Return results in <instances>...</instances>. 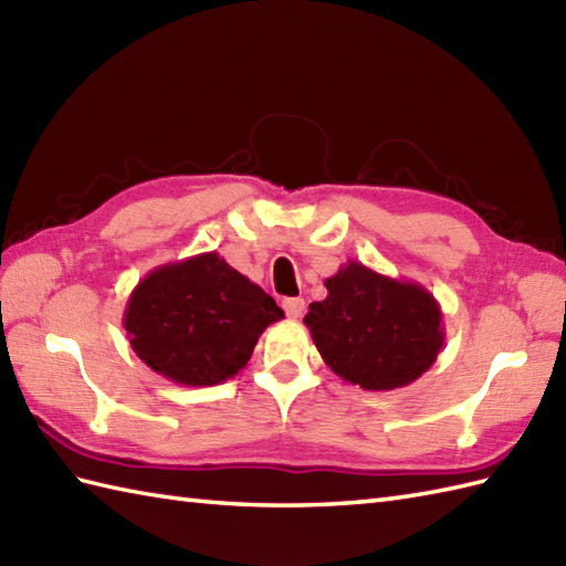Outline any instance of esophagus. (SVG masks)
Here are the masks:
<instances>
[{
  "label": "esophagus",
  "mask_w": 566,
  "mask_h": 566,
  "mask_svg": "<svg viewBox=\"0 0 566 566\" xmlns=\"http://www.w3.org/2000/svg\"><path fill=\"white\" fill-rule=\"evenodd\" d=\"M304 308H306V304H304L302 296L284 298V311H286V316H290V318H302Z\"/></svg>",
  "instance_id": "esophagus-1"
}]
</instances>
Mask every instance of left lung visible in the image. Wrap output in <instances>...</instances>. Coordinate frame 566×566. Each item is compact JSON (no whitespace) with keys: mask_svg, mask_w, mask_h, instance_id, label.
<instances>
[{"mask_svg":"<svg viewBox=\"0 0 566 566\" xmlns=\"http://www.w3.org/2000/svg\"><path fill=\"white\" fill-rule=\"evenodd\" d=\"M328 296L308 306L311 338L335 375L365 391L416 381L444 343L442 311L423 284L394 280L347 260L326 282Z\"/></svg>","mask_w":566,"mask_h":566,"instance_id":"8db88e82","label":"left lung"}]
</instances>
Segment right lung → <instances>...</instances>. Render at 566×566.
<instances>
[{
	"instance_id": "obj_1",
	"label": "right lung",
	"mask_w": 566,
	"mask_h": 566,
	"mask_svg": "<svg viewBox=\"0 0 566 566\" xmlns=\"http://www.w3.org/2000/svg\"><path fill=\"white\" fill-rule=\"evenodd\" d=\"M284 311L219 252L167 262L130 292L124 328L155 375L213 387L248 365L260 335Z\"/></svg>"
}]
</instances>
